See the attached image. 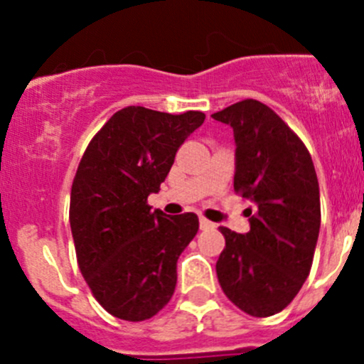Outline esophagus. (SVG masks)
Returning <instances> with one entry per match:
<instances>
[{"mask_svg": "<svg viewBox=\"0 0 364 364\" xmlns=\"http://www.w3.org/2000/svg\"><path fill=\"white\" fill-rule=\"evenodd\" d=\"M213 228H215L213 222H210L208 218H204V217L200 218V230H213Z\"/></svg>", "mask_w": 364, "mask_h": 364, "instance_id": "1", "label": "esophagus"}]
</instances>
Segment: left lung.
Returning a JSON list of instances; mask_svg holds the SVG:
<instances>
[{"instance_id":"8db88e82","label":"left lung","mask_w":364,"mask_h":364,"mask_svg":"<svg viewBox=\"0 0 364 364\" xmlns=\"http://www.w3.org/2000/svg\"><path fill=\"white\" fill-rule=\"evenodd\" d=\"M211 117L233 127V188L255 204L247 233L220 228L226 247L217 260L218 282L235 306L269 317L294 301L310 275L321 228L314 162L301 138L259 100Z\"/></svg>"}]
</instances>
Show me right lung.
<instances>
[{
  "label": "right lung",
  "mask_w": 364,
  "mask_h": 364,
  "mask_svg": "<svg viewBox=\"0 0 364 364\" xmlns=\"http://www.w3.org/2000/svg\"><path fill=\"white\" fill-rule=\"evenodd\" d=\"M205 114L129 105L87 146L70 189V231L80 272L96 301L124 321H146L175 294L176 260L198 231L195 213L151 211L186 138Z\"/></svg>",
  "instance_id": "obj_1"
}]
</instances>
